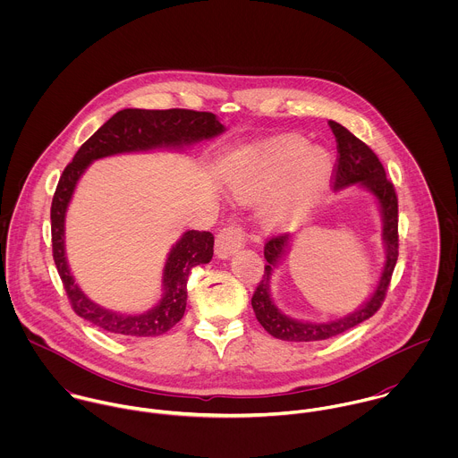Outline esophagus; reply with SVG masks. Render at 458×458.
Listing matches in <instances>:
<instances>
[{
  "instance_id": "1",
  "label": "esophagus",
  "mask_w": 458,
  "mask_h": 458,
  "mask_svg": "<svg viewBox=\"0 0 458 458\" xmlns=\"http://www.w3.org/2000/svg\"><path fill=\"white\" fill-rule=\"evenodd\" d=\"M247 240V234L243 231V227L240 225H227L224 227L215 240V254L218 258H227L231 254H234L238 249L243 247Z\"/></svg>"
}]
</instances>
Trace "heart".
Returning a JSON list of instances; mask_svg holds the SVG:
<instances>
[{
    "mask_svg": "<svg viewBox=\"0 0 458 458\" xmlns=\"http://www.w3.org/2000/svg\"><path fill=\"white\" fill-rule=\"evenodd\" d=\"M333 173V157L323 146L298 135L275 139L227 173V187L242 202H258L271 227L296 222L323 196Z\"/></svg>",
    "mask_w": 458,
    "mask_h": 458,
    "instance_id": "obj_1",
    "label": "heart"
}]
</instances>
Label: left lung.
Masks as SVG:
<instances>
[{
    "mask_svg": "<svg viewBox=\"0 0 458 458\" xmlns=\"http://www.w3.org/2000/svg\"><path fill=\"white\" fill-rule=\"evenodd\" d=\"M336 139V165H335V189H345L349 185H361L372 192L379 202L383 215V242L386 249V261L379 276L374 294L352 314L327 323H305L287 318L278 310L269 294V280L273 269L291 249V236H271L264 245V275L252 296V309L261 327L275 338L287 342H316L340 335L351 327L372 318L383 305L393 269L398 259V199L392 182L386 178V171L377 155L356 135L336 122H327Z\"/></svg>",
    "mask_w": 458,
    "mask_h": 458,
    "instance_id": "8db88e82",
    "label": "left lung"
}]
</instances>
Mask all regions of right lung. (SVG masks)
<instances>
[{
	"label": "right lung",
	"instance_id": "obj_1",
	"mask_svg": "<svg viewBox=\"0 0 458 458\" xmlns=\"http://www.w3.org/2000/svg\"><path fill=\"white\" fill-rule=\"evenodd\" d=\"M225 131L213 113L191 109H123L95 131L75 153L58 182L51 206L53 258L62 276L73 312L93 327L125 336H157L182 321L187 309V280L197 264L213 258V234L208 231H187L167 256L162 300L148 312L129 316L93 303L75 284L65 256V215L75 185L88 165L104 157L148 151L157 148H183L199 140L213 139Z\"/></svg>",
	"mask_w": 458,
	"mask_h": 458
}]
</instances>
